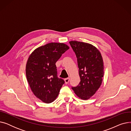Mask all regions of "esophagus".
<instances>
[{"label": "esophagus", "instance_id": "34e87169", "mask_svg": "<svg viewBox=\"0 0 131 131\" xmlns=\"http://www.w3.org/2000/svg\"><path fill=\"white\" fill-rule=\"evenodd\" d=\"M64 81H65V83L67 84V83H68V82H69V81H70V78H66L65 79Z\"/></svg>", "mask_w": 131, "mask_h": 131}]
</instances>
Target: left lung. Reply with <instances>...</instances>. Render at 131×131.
I'll list each match as a JSON object with an SVG mask.
<instances>
[{
    "instance_id": "8db88e82",
    "label": "left lung",
    "mask_w": 131,
    "mask_h": 131,
    "mask_svg": "<svg viewBox=\"0 0 131 131\" xmlns=\"http://www.w3.org/2000/svg\"><path fill=\"white\" fill-rule=\"evenodd\" d=\"M70 43L78 59L80 84L72 89L82 100H88L99 89L104 77V62L99 50L91 44L71 41Z\"/></svg>"
}]
</instances>
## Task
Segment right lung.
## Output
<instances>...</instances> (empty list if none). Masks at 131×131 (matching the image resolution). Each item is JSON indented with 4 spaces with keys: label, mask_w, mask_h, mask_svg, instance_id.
Here are the masks:
<instances>
[{
    "label": "right lung",
    "mask_w": 131,
    "mask_h": 131,
    "mask_svg": "<svg viewBox=\"0 0 131 131\" xmlns=\"http://www.w3.org/2000/svg\"><path fill=\"white\" fill-rule=\"evenodd\" d=\"M70 47L64 43L51 42L37 48L29 56L26 76L34 95L49 104L57 98L64 81L57 75L56 63Z\"/></svg>",
    "instance_id": "add662e5"
}]
</instances>
